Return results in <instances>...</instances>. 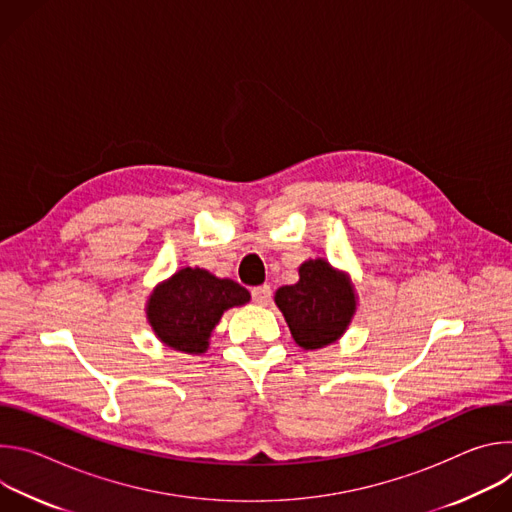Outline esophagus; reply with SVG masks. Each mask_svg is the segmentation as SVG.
Returning <instances> with one entry per match:
<instances>
[{"instance_id":"34e87169","label":"esophagus","mask_w":512,"mask_h":512,"mask_svg":"<svg viewBox=\"0 0 512 512\" xmlns=\"http://www.w3.org/2000/svg\"><path fill=\"white\" fill-rule=\"evenodd\" d=\"M251 296H253V302H255V304L267 306L269 300H271V287H269V285L253 287V289H251Z\"/></svg>"}]
</instances>
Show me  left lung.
Segmentation results:
<instances>
[{"label":"left lung","mask_w":512,"mask_h":512,"mask_svg":"<svg viewBox=\"0 0 512 512\" xmlns=\"http://www.w3.org/2000/svg\"><path fill=\"white\" fill-rule=\"evenodd\" d=\"M291 336L304 350H318L336 342L352 322L356 294L350 277L326 259L300 265V281L275 291Z\"/></svg>","instance_id":"obj_1"}]
</instances>
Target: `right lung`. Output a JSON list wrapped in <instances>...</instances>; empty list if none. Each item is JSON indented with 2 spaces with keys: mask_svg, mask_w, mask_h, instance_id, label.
<instances>
[{
  "mask_svg": "<svg viewBox=\"0 0 512 512\" xmlns=\"http://www.w3.org/2000/svg\"><path fill=\"white\" fill-rule=\"evenodd\" d=\"M249 291L200 267H184L156 285L145 306L154 334L170 348L202 354L214 326L229 308L245 306Z\"/></svg>",
  "mask_w": 512,
  "mask_h": 512,
  "instance_id": "1",
  "label": "right lung"
}]
</instances>
